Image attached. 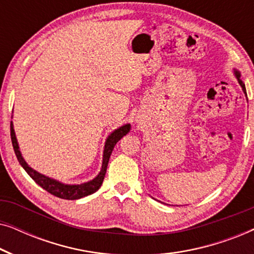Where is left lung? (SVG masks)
Returning <instances> with one entry per match:
<instances>
[{
	"mask_svg": "<svg viewBox=\"0 0 254 254\" xmlns=\"http://www.w3.org/2000/svg\"><path fill=\"white\" fill-rule=\"evenodd\" d=\"M235 74H236V77H237V79H238V83H239V84H241V86L243 88V91H244V93L246 95L245 84H244V83H243V81L241 79V74H239V71H237V70H235Z\"/></svg>",
	"mask_w": 254,
	"mask_h": 254,
	"instance_id": "8db88e82",
	"label": "left lung"
}]
</instances>
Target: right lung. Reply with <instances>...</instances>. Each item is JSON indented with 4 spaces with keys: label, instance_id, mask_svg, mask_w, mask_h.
<instances>
[{
    "label": "right lung",
    "instance_id": "obj_1",
    "mask_svg": "<svg viewBox=\"0 0 254 254\" xmlns=\"http://www.w3.org/2000/svg\"><path fill=\"white\" fill-rule=\"evenodd\" d=\"M130 129V125L127 124L125 126L118 128L113 131L112 134L107 137L105 142V148H104V155H103V165L102 170H100L99 175L96 177L95 179L91 180V182L81 184V185H65V184H62L58 180L48 178V177L41 175V173L37 172L36 170L30 168L27 165V163L24 161L22 157V154L19 151L18 143H17V138L15 135V130H13V125L12 121L10 123V135H11V142L13 150H15L16 157L18 159L19 164L23 166V169L25 170L31 178H32L34 182H36L38 185L43 187L44 190H46L48 193L53 194V195L61 197V199H67V200H76L81 199V197H84L86 195H90V194L95 193L96 190H99V187L102 186L103 180L105 178V173L107 169V164H109L110 156L112 154V150L114 145L117 144V142L120 140L121 137L125 136L128 131Z\"/></svg>",
    "mask_w": 254,
    "mask_h": 254
}]
</instances>
